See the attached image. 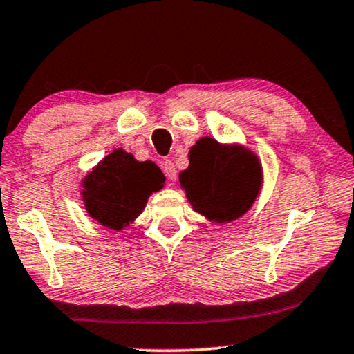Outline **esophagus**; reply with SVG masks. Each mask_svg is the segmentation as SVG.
I'll list each match as a JSON object with an SVG mask.
<instances>
[{
	"label": "esophagus",
	"mask_w": 354,
	"mask_h": 354,
	"mask_svg": "<svg viewBox=\"0 0 354 354\" xmlns=\"http://www.w3.org/2000/svg\"><path fill=\"white\" fill-rule=\"evenodd\" d=\"M161 167H162V171H165L166 177L169 178L171 182L176 180V178H177V171H176V166H174V162H172V161H169V160L162 161Z\"/></svg>",
	"instance_id": "34e87169"
}]
</instances>
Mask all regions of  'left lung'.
Returning a JSON list of instances; mask_svg holds the SVG:
<instances>
[{"instance_id":"1","label":"left lung","mask_w":354,"mask_h":354,"mask_svg":"<svg viewBox=\"0 0 354 354\" xmlns=\"http://www.w3.org/2000/svg\"><path fill=\"white\" fill-rule=\"evenodd\" d=\"M188 160L178 182L194 212L223 225L242 218L252 209L264 182L263 165L252 149L204 136L189 149Z\"/></svg>"}]
</instances>
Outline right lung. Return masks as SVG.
Returning <instances> with one entry per match:
<instances>
[{
    "label": "right lung",
    "mask_w": 354,
    "mask_h": 354,
    "mask_svg": "<svg viewBox=\"0 0 354 354\" xmlns=\"http://www.w3.org/2000/svg\"><path fill=\"white\" fill-rule=\"evenodd\" d=\"M165 182V174L153 161H138L118 147L85 174L80 196L90 218L122 232L142 214L147 201Z\"/></svg>",
    "instance_id": "obj_1"
}]
</instances>
